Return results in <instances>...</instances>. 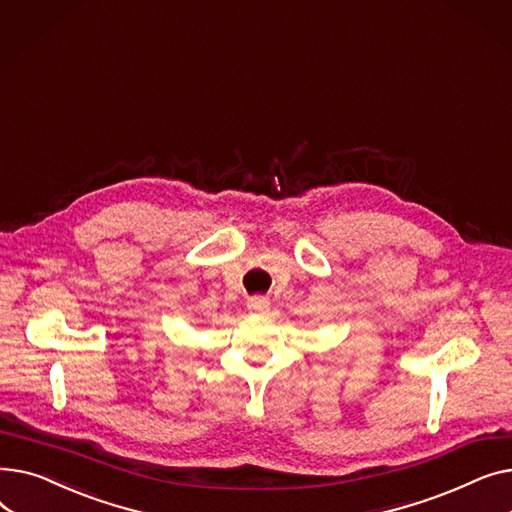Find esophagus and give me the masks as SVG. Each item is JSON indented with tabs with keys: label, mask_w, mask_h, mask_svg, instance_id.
<instances>
[{
	"label": "esophagus",
	"mask_w": 512,
	"mask_h": 512,
	"mask_svg": "<svg viewBox=\"0 0 512 512\" xmlns=\"http://www.w3.org/2000/svg\"><path fill=\"white\" fill-rule=\"evenodd\" d=\"M247 307H249V311L263 313V311L270 309V299L263 297V294H255V297H251V299L247 301Z\"/></svg>",
	"instance_id": "34e87169"
}]
</instances>
